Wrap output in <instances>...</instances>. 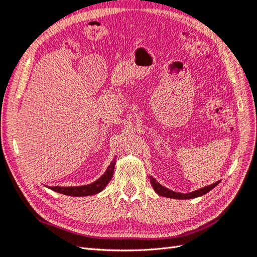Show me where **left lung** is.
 <instances>
[{
    "mask_svg": "<svg viewBox=\"0 0 257 257\" xmlns=\"http://www.w3.org/2000/svg\"><path fill=\"white\" fill-rule=\"evenodd\" d=\"M150 180H151V184H152V186L154 188V190H155V192L157 193V195L162 196V197H166V198L180 199V200H181V199H182V200H186V199H193V198H197V197H200V196L206 195L207 192H209L210 190H212L213 188L220 182V181H216V182H214V184H212V185L206 186V187L201 188V189H198V190H195V191H192V192L181 193V192L173 191V190L168 189V188L162 186L152 176H150Z\"/></svg>",
    "mask_w": 257,
    "mask_h": 257,
    "instance_id": "1",
    "label": "left lung"
}]
</instances>
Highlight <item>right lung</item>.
Segmentation results:
<instances>
[{"mask_svg":"<svg viewBox=\"0 0 257 257\" xmlns=\"http://www.w3.org/2000/svg\"><path fill=\"white\" fill-rule=\"evenodd\" d=\"M115 158H113L111 164L107 166L105 173L102 175L98 180L93 181L92 184L90 185H84V186H77V187H48L49 189L54 190L56 192L62 193V195L66 196H71V197H84V196H92L96 195V193L101 192L104 189L105 186L109 184L111 180L113 173H114V166H115Z\"/></svg>","mask_w":257,"mask_h":257,"instance_id":"add662e5","label":"right lung"}]
</instances>
